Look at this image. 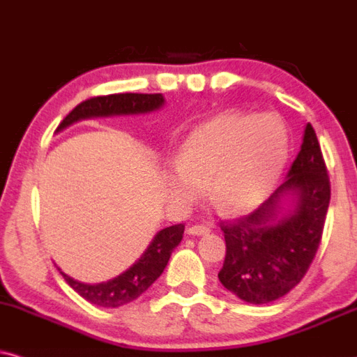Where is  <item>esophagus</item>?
<instances>
[{
  "instance_id": "obj_1",
  "label": "esophagus",
  "mask_w": 357,
  "mask_h": 357,
  "mask_svg": "<svg viewBox=\"0 0 357 357\" xmlns=\"http://www.w3.org/2000/svg\"><path fill=\"white\" fill-rule=\"evenodd\" d=\"M209 232L211 229L206 227V225H191V227L188 229L189 236H206V234Z\"/></svg>"
}]
</instances>
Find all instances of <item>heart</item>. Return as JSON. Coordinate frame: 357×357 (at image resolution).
Here are the masks:
<instances>
[{"mask_svg":"<svg viewBox=\"0 0 357 357\" xmlns=\"http://www.w3.org/2000/svg\"><path fill=\"white\" fill-rule=\"evenodd\" d=\"M288 153V130L280 116L225 112L188 135L178 163L166 173V188L171 199L191 206L207 183V197L215 209L243 214L273 192Z\"/></svg>","mask_w":357,"mask_h":357,"instance_id":"b5f03b06","label":"heart"}]
</instances>
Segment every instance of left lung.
Returning a JSON list of instances; mask_svg holds the SVG:
<instances>
[{"label":"left lung","instance_id":"8db88e82","mask_svg":"<svg viewBox=\"0 0 357 357\" xmlns=\"http://www.w3.org/2000/svg\"><path fill=\"white\" fill-rule=\"evenodd\" d=\"M331 197L326 165L313 126L277 191L247 218L222 222L224 288L238 300L265 305L300 283L321 242Z\"/></svg>","mask_w":357,"mask_h":357}]
</instances>
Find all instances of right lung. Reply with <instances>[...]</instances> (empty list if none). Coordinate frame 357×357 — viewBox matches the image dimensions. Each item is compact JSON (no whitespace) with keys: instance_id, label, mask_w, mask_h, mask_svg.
I'll return each mask as SVG.
<instances>
[{"instance_id":"add662e5","label":"right lung","mask_w":357,"mask_h":357,"mask_svg":"<svg viewBox=\"0 0 357 357\" xmlns=\"http://www.w3.org/2000/svg\"><path fill=\"white\" fill-rule=\"evenodd\" d=\"M165 107L161 93H114L107 97H96L79 103L57 126L56 132H62L67 126L82 120L108 119V116L146 115ZM184 224L169 225L161 229L153 237L150 245L130 268L116 275L115 278L100 283H84L62 272V277L82 298L102 308H119L132 303L142 293H145L158 277L163 273L168 260L176 247L183 241Z\"/></svg>"}]
</instances>
